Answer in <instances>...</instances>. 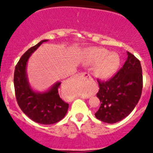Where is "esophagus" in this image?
<instances>
[{"label":"esophagus","instance_id":"34e87169","mask_svg":"<svg viewBox=\"0 0 153 153\" xmlns=\"http://www.w3.org/2000/svg\"><path fill=\"white\" fill-rule=\"evenodd\" d=\"M78 75V77H82V78H85L87 80H89V81H92V77L90 76V75H89V73H87V72H82V73H79Z\"/></svg>","mask_w":153,"mask_h":153}]
</instances>
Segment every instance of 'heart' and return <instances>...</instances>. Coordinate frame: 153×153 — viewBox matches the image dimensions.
<instances>
[{
	"label": "heart",
	"mask_w": 153,
	"mask_h": 153,
	"mask_svg": "<svg viewBox=\"0 0 153 153\" xmlns=\"http://www.w3.org/2000/svg\"><path fill=\"white\" fill-rule=\"evenodd\" d=\"M85 61L89 65L95 66V75L102 79L111 78L116 73L121 65V58L118 54L110 53L104 48L87 49L85 52Z\"/></svg>",
	"instance_id": "1"
}]
</instances>
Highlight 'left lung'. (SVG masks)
I'll return each mask as SVG.
<instances>
[{
	"mask_svg": "<svg viewBox=\"0 0 153 153\" xmlns=\"http://www.w3.org/2000/svg\"><path fill=\"white\" fill-rule=\"evenodd\" d=\"M97 97L101 106L95 115L107 124L121 121L138 104L143 87L142 69L139 60L127 52V59L118 73L109 81H98Z\"/></svg>",
	"mask_w": 153,
	"mask_h": 153,
	"instance_id": "left-lung-1",
	"label": "left lung"
}]
</instances>
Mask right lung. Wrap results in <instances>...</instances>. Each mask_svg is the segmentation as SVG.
<instances>
[{"instance_id":"add662e5","label":"right lung","mask_w":153,"mask_h":153,"mask_svg":"<svg viewBox=\"0 0 153 153\" xmlns=\"http://www.w3.org/2000/svg\"><path fill=\"white\" fill-rule=\"evenodd\" d=\"M29 49L17 64L14 73V86L18 105L26 115L35 122L41 124H52L61 121L67 114L69 104L59 96L58 88L61 82L55 83L44 92H37L31 87L27 72L29 57L44 42Z\"/></svg>"}]
</instances>
